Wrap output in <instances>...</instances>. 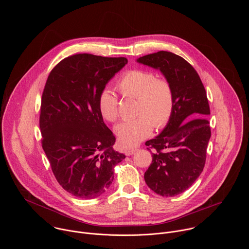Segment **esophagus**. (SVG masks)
<instances>
[{"mask_svg": "<svg viewBox=\"0 0 249 249\" xmlns=\"http://www.w3.org/2000/svg\"><path fill=\"white\" fill-rule=\"evenodd\" d=\"M137 149L136 148H131V149H127V150H125V154L126 155H132L135 151H136Z\"/></svg>", "mask_w": 249, "mask_h": 249, "instance_id": "obj_1", "label": "esophagus"}]
</instances>
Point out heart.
Returning a JSON list of instances; mask_svg holds the SVG:
<instances>
[{
    "label": "heart",
    "instance_id": "1",
    "mask_svg": "<svg viewBox=\"0 0 249 249\" xmlns=\"http://www.w3.org/2000/svg\"><path fill=\"white\" fill-rule=\"evenodd\" d=\"M117 89L124 98L137 100L135 114L138 116L115 127L122 147L136 145L151 133L153 126L162 128L170 121L174 109V94L167 80L157 78L151 71L132 70L119 79ZM98 107L108 122L118 119V98L110 89L106 88L100 93Z\"/></svg>",
    "mask_w": 249,
    "mask_h": 249
}]
</instances>
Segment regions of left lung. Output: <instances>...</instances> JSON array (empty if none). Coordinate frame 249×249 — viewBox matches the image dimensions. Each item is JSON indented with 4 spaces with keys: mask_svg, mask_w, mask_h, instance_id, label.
<instances>
[{
    "mask_svg": "<svg viewBox=\"0 0 249 249\" xmlns=\"http://www.w3.org/2000/svg\"><path fill=\"white\" fill-rule=\"evenodd\" d=\"M137 62L161 71L173 90L170 121L158 136L145 142L153 152L144 181L157 195L175 196L193 185L205 165L211 137L206 91L194 67L178 54L160 51Z\"/></svg>",
    "mask_w": 249,
    "mask_h": 249,
    "instance_id": "obj_1",
    "label": "left lung"
}]
</instances>
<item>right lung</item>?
<instances>
[{
	"label": "right lung",
	"instance_id": "obj_1",
	"mask_svg": "<svg viewBox=\"0 0 249 249\" xmlns=\"http://www.w3.org/2000/svg\"><path fill=\"white\" fill-rule=\"evenodd\" d=\"M125 57L74 54L50 72L41 100L42 147L62 188L79 198H95L112 184L114 167L125 155L99 110L100 93Z\"/></svg>",
	"mask_w": 249,
	"mask_h": 249
}]
</instances>
